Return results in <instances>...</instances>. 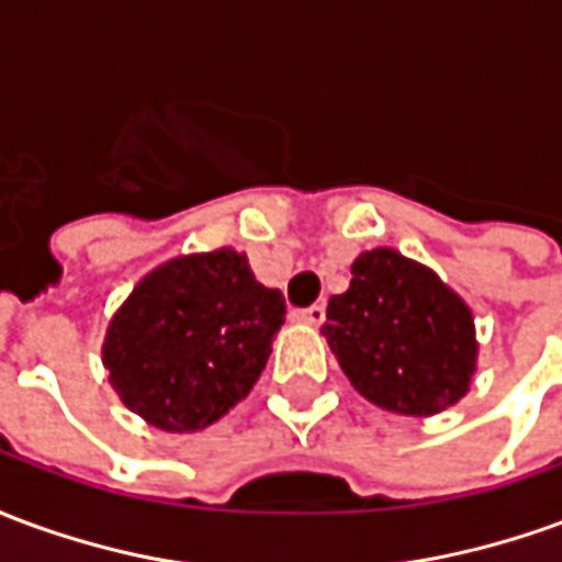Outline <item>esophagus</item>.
I'll return each instance as SVG.
<instances>
[{"label": "esophagus", "instance_id": "1", "mask_svg": "<svg viewBox=\"0 0 562 562\" xmlns=\"http://www.w3.org/2000/svg\"><path fill=\"white\" fill-rule=\"evenodd\" d=\"M297 322H304V325H322L325 322V306L322 304H313V306H304V310H297L294 313Z\"/></svg>", "mask_w": 562, "mask_h": 562}]
</instances>
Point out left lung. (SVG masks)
<instances>
[{
  "mask_svg": "<svg viewBox=\"0 0 562 562\" xmlns=\"http://www.w3.org/2000/svg\"><path fill=\"white\" fill-rule=\"evenodd\" d=\"M322 334L355 389L389 413L436 415L470 391L479 355L470 306L397 249L355 258Z\"/></svg>",
  "mask_w": 562,
  "mask_h": 562,
  "instance_id": "obj_1",
  "label": "left lung"
}]
</instances>
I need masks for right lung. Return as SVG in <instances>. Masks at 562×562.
I'll use <instances>...</instances> for the list:
<instances>
[{
    "mask_svg": "<svg viewBox=\"0 0 562 562\" xmlns=\"http://www.w3.org/2000/svg\"><path fill=\"white\" fill-rule=\"evenodd\" d=\"M282 322L280 289H265L249 258L222 246L149 270L111 318L102 361L132 413L192 434L252 391Z\"/></svg>",
    "mask_w": 562,
    "mask_h": 562,
    "instance_id": "right-lung-1",
    "label": "right lung"
}]
</instances>
